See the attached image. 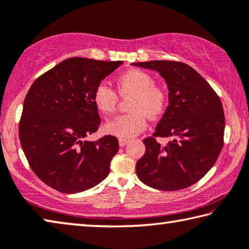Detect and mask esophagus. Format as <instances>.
<instances>
[{
    "mask_svg": "<svg viewBox=\"0 0 249 249\" xmlns=\"http://www.w3.org/2000/svg\"><path fill=\"white\" fill-rule=\"evenodd\" d=\"M127 143H128V140H124V139L118 140V144H120L121 147H123V146H125Z\"/></svg>",
    "mask_w": 249,
    "mask_h": 249,
    "instance_id": "esophagus-1",
    "label": "esophagus"
}]
</instances>
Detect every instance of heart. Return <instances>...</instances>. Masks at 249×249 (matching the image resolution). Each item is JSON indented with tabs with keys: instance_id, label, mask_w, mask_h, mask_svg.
I'll return each mask as SVG.
<instances>
[{
	"instance_id": "b5f03b06",
	"label": "heart",
	"mask_w": 249,
	"mask_h": 249,
	"mask_svg": "<svg viewBox=\"0 0 249 249\" xmlns=\"http://www.w3.org/2000/svg\"><path fill=\"white\" fill-rule=\"evenodd\" d=\"M120 96H132L131 113L116 116L105 124V131L120 139H133L147 126V115L159 117L167 106V93L161 86L154 84L151 74L141 70H128L115 80ZM93 103L102 114L115 112L118 96L107 85L98 84L93 92Z\"/></svg>"
}]
</instances>
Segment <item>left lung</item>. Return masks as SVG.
<instances>
[{
  "instance_id": "left-lung-1",
  "label": "left lung",
  "mask_w": 249,
  "mask_h": 249,
  "mask_svg": "<svg viewBox=\"0 0 249 249\" xmlns=\"http://www.w3.org/2000/svg\"><path fill=\"white\" fill-rule=\"evenodd\" d=\"M132 65L156 71L166 82L169 105L145 154L136 163L137 177L160 191H178L195 184L213 167L224 144L225 116L215 90L191 66L175 61ZM155 137H172L166 146Z\"/></svg>"
}]
</instances>
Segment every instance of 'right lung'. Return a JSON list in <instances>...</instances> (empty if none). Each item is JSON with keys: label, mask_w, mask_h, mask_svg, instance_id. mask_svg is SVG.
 <instances>
[{"label": "right lung", "mask_w": 249, "mask_h": 249, "mask_svg": "<svg viewBox=\"0 0 249 249\" xmlns=\"http://www.w3.org/2000/svg\"><path fill=\"white\" fill-rule=\"evenodd\" d=\"M122 63L71 57L36 78L27 92L19 141L32 171L50 187L75 194L107 177L117 139H85L101 124L94 89Z\"/></svg>", "instance_id": "right-lung-1"}]
</instances>
